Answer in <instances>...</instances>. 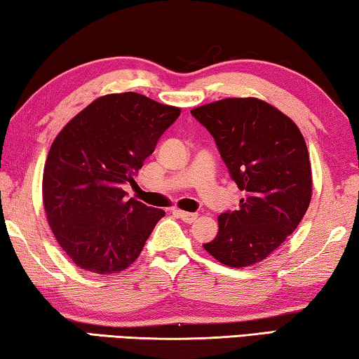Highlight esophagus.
I'll return each mask as SVG.
<instances>
[{"label": "esophagus", "instance_id": "34e87169", "mask_svg": "<svg viewBox=\"0 0 359 359\" xmlns=\"http://www.w3.org/2000/svg\"><path fill=\"white\" fill-rule=\"evenodd\" d=\"M175 215L178 216L181 221H184L186 224H191L197 219V213H189V211H183V210H175Z\"/></svg>", "mask_w": 359, "mask_h": 359}]
</instances>
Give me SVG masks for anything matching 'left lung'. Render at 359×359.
Segmentation results:
<instances>
[{
    "label": "left lung",
    "instance_id": "obj_1",
    "mask_svg": "<svg viewBox=\"0 0 359 359\" xmlns=\"http://www.w3.org/2000/svg\"><path fill=\"white\" fill-rule=\"evenodd\" d=\"M191 113L213 135L243 191L238 208L218 216V235L203 248L229 267L261 262L296 231L312 201L302 133L294 121L255 97L218 100Z\"/></svg>",
    "mask_w": 359,
    "mask_h": 359
}]
</instances>
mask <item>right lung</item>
<instances>
[{"instance_id":"obj_1","label":"right lung","mask_w":359,"mask_h":359,"mask_svg":"<svg viewBox=\"0 0 359 359\" xmlns=\"http://www.w3.org/2000/svg\"><path fill=\"white\" fill-rule=\"evenodd\" d=\"M181 109L135 92L86 107L52 143L43 173L46 218L76 266L119 273L137 261L165 211L126 198L124 183L156 149Z\"/></svg>"}]
</instances>
